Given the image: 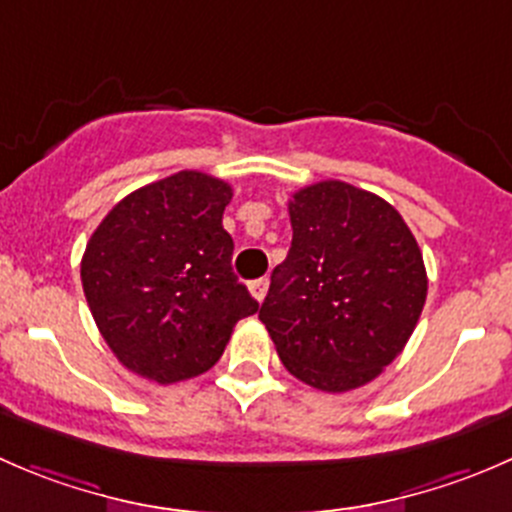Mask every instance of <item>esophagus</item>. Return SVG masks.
Returning a JSON list of instances; mask_svg holds the SVG:
<instances>
[{"mask_svg":"<svg viewBox=\"0 0 512 512\" xmlns=\"http://www.w3.org/2000/svg\"><path fill=\"white\" fill-rule=\"evenodd\" d=\"M267 289H270V280H267V277H260V280L250 282V294L257 299V302H262V299L267 297Z\"/></svg>","mask_w":512,"mask_h":512,"instance_id":"1","label":"esophagus"}]
</instances>
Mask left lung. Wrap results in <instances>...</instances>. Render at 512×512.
<instances>
[{
	"instance_id": "left-lung-1",
	"label": "left lung",
	"mask_w": 512,
	"mask_h": 512,
	"mask_svg": "<svg viewBox=\"0 0 512 512\" xmlns=\"http://www.w3.org/2000/svg\"><path fill=\"white\" fill-rule=\"evenodd\" d=\"M292 247L260 307L282 364L329 394L359 389L404 352L426 302V267L394 205L342 180L289 200Z\"/></svg>"
}]
</instances>
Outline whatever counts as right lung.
I'll list each match as a JSON object with an SVG mask.
<instances>
[{
    "label": "right lung",
    "mask_w": 512,
    "mask_h": 512,
    "mask_svg": "<svg viewBox=\"0 0 512 512\" xmlns=\"http://www.w3.org/2000/svg\"><path fill=\"white\" fill-rule=\"evenodd\" d=\"M230 200L225 180L180 170L126 195L91 235L81 260L86 302L133 374L158 384L203 374L235 324L260 309L230 265Z\"/></svg>",
    "instance_id": "add662e5"
}]
</instances>
